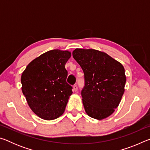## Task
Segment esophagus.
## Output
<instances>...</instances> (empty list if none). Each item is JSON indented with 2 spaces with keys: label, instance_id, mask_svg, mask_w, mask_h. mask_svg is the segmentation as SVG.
Returning a JSON list of instances; mask_svg holds the SVG:
<instances>
[{
  "label": "esophagus",
  "instance_id": "1",
  "mask_svg": "<svg viewBox=\"0 0 150 150\" xmlns=\"http://www.w3.org/2000/svg\"><path fill=\"white\" fill-rule=\"evenodd\" d=\"M73 91H74V92H76V91H77L78 90V87H77V85H73Z\"/></svg>",
  "mask_w": 150,
  "mask_h": 150
}]
</instances>
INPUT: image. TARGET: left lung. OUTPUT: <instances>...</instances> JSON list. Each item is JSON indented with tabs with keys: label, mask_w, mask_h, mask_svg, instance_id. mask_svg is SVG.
Segmentation results:
<instances>
[{
	"label": "left lung",
	"mask_w": 150,
	"mask_h": 150,
	"mask_svg": "<svg viewBox=\"0 0 150 150\" xmlns=\"http://www.w3.org/2000/svg\"><path fill=\"white\" fill-rule=\"evenodd\" d=\"M73 57L82 68L85 86L81 91L86 113L102 120L111 115L120 103L126 81L120 62L93 49H75Z\"/></svg>",
	"instance_id": "left-lung-1"
}]
</instances>
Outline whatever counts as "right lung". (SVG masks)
Masks as SVG:
<instances>
[{"mask_svg": "<svg viewBox=\"0 0 150 150\" xmlns=\"http://www.w3.org/2000/svg\"><path fill=\"white\" fill-rule=\"evenodd\" d=\"M69 51L53 50L32 61L21 76L22 91L30 108L40 118L56 119L64 112L72 87L66 81Z\"/></svg>", "mask_w": 150, "mask_h": 150, "instance_id": "obj_1", "label": "right lung"}]
</instances>
